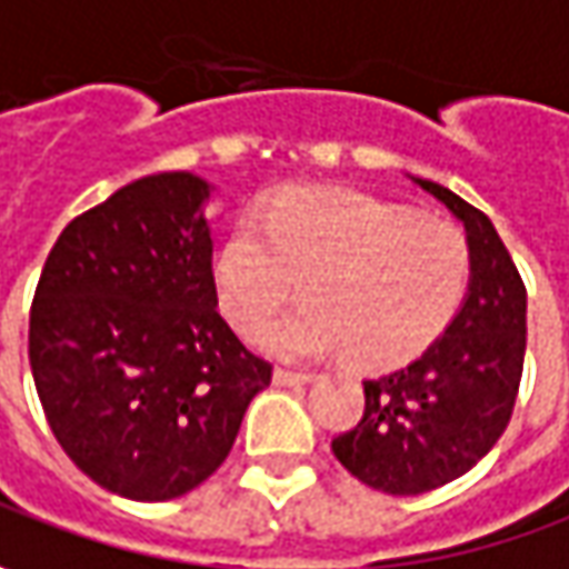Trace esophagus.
I'll return each instance as SVG.
<instances>
[{
  "mask_svg": "<svg viewBox=\"0 0 569 569\" xmlns=\"http://www.w3.org/2000/svg\"><path fill=\"white\" fill-rule=\"evenodd\" d=\"M273 382L277 385H306L311 382V372H296V369H273Z\"/></svg>",
  "mask_w": 569,
  "mask_h": 569,
  "instance_id": "34e87169",
  "label": "esophagus"
}]
</instances>
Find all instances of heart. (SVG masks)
<instances>
[{
  "label": "heart",
  "instance_id": "obj_1",
  "mask_svg": "<svg viewBox=\"0 0 569 569\" xmlns=\"http://www.w3.org/2000/svg\"><path fill=\"white\" fill-rule=\"evenodd\" d=\"M471 277L452 222L359 190H289L219 244V309L244 337L303 283L307 306L258 335L283 359L347 353L385 369L423 353L449 328Z\"/></svg>",
  "mask_w": 569,
  "mask_h": 569
}]
</instances>
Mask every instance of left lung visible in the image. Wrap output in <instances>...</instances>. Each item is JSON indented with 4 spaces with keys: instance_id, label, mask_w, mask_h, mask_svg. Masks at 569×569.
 Wrapping results in <instances>:
<instances>
[{
    "instance_id": "obj_1",
    "label": "left lung",
    "mask_w": 569,
    "mask_h": 569,
    "mask_svg": "<svg viewBox=\"0 0 569 569\" xmlns=\"http://www.w3.org/2000/svg\"><path fill=\"white\" fill-rule=\"evenodd\" d=\"M413 181L465 226L471 280L442 337L408 366L362 382V420L331 442L357 481L391 497L456 481L497 446L526 359V286L493 222L449 187Z\"/></svg>"
}]
</instances>
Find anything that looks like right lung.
Returning <instances> with one entry per match:
<instances>
[{
	"label": "right lung",
	"instance_id": "obj_1",
	"mask_svg": "<svg viewBox=\"0 0 569 569\" xmlns=\"http://www.w3.org/2000/svg\"><path fill=\"white\" fill-rule=\"evenodd\" d=\"M210 193L190 171L120 187L62 229L31 306L50 430L91 481L139 503L207 481L273 372L216 309Z\"/></svg>",
	"mask_w": 569,
	"mask_h": 569
}]
</instances>
